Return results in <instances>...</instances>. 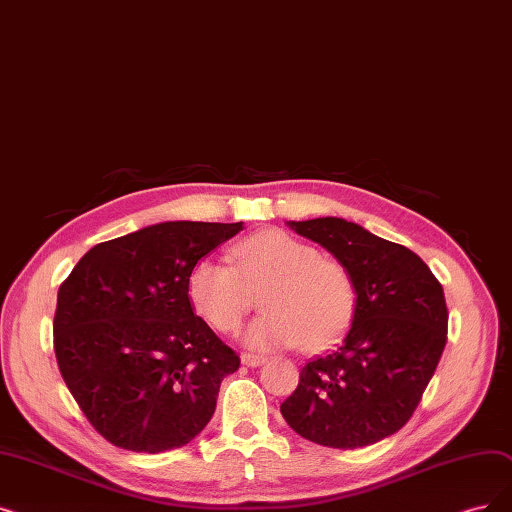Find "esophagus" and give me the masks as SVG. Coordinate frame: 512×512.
<instances>
[{
	"instance_id": "obj_1",
	"label": "esophagus",
	"mask_w": 512,
	"mask_h": 512,
	"mask_svg": "<svg viewBox=\"0 0 512 512\" xmlns=\"http://www.w3.org/2000/svg\"><path fill=\"white\" fill-rule=\"evenodd\" d=\"M268 362V358H263V355H257V353H242V364L244 366H251V368H257L261 364Z\"/></svg>"
}]
</instances>
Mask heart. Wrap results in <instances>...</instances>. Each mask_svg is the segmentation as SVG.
<instances>
[{
    "mask_svg": "<svg viewBox=\"0 0 512 512\" xmlns=\"http://www.w3.org/2000/svg\"><path fill=\"white\" fill-rule=\"evenodd\" d=\"M232 265L203 259L194 265L188 293L215 330L234 332L259 303L263 314L244 332L257 349L322 351L349 328L358 284L347 265L324 257L314 244L282 230H261L230 251Z\"/></svg>",
    "mask_w": 512,
    "mask_h": 512,
    "instance_id": "heart-1",
    "label": "heart"
}]
</instances>
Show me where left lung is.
Instances as JSON below:
<instances>
[{
  "instance_id": "8db88e82",
  "label": "left lung",
  "mask_w": 512,
  "mask_h": 512,
  "mask_svg": "<svg viewBox=\"0 0 512 512\" xmlns=\"http://www.w3.org/2000/svg\"><path fill=\"white\" fill-rule=\"evenodd\" d=\"M351 270L358 307L341 345L299 374L280 412L326 448L372 446L418 408L448 341V305L429 265L402 244L341 217L288 221Z\"/></svg>"
}]
</instances>
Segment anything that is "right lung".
<instances>
[{
	"label": "right lung",
	"instance_id": "right-lung-1",
	"mask_svg": "<svg viewBox=\"0 0 512 512\" xmlns=\"http://www.w3.org/2000/svg\"><path fill=\"white\" fill-rule=\"evenodd\" d=\"M242 230L165 221L87 251L60 288L54 351L90 425L117 448L186 446L211 420L238 353L194 316V265Z\"/></svg>",
	"mask_w": 512,
	"mask_h": 512
}]
</instances>
